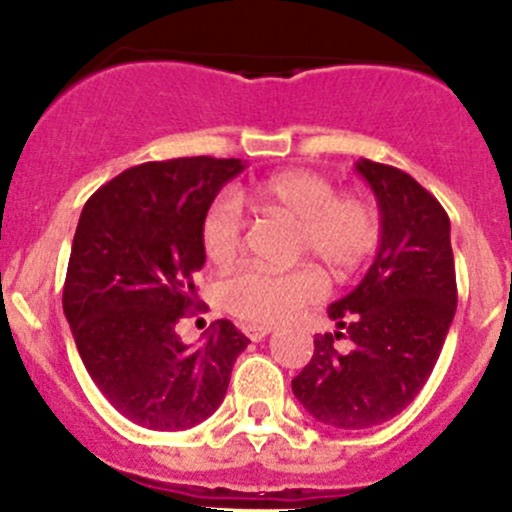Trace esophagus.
I'll return each mask as SVG.
<instances>
[{"instance_id":"esophagus-1","label":"esophagus","mask_w":512,"mask_h":512,"mask_svg":"<svg viewBox=\"0 0 512 512\" xmlns=\"http://www.w3.org/2000/svg\"><path fill=\"white\" fill-rule=\"evenodd\" d=\"M242 332H245V337L252 339V342H260V339H265L267 334L272 332V329L270 327H252V324H245V327H242Z\"/></svg>"}]
</instances>
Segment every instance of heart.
I'll return each mask as SVG.
<instances>
[{
	"label": "heart",
	"mask_w": 512,
	"mask_h": 512,
	"mask_svg": "<svg viewBox=\"0 0 512 512\" xmlns=\"http://www.w3.org/2000/svg\"><path fill=\"white\" fill-rule=\"evenodd\" d=\"M250 200L262 213L294 225V252L317 260L334 277L354 272L379 242L374 205L356 195H337L332 180L314 170L270 175L250 190ZM200 240L215 265L235 260L242 245V213L230 195H220L205 210ZM322 294V275L307 265L287 272L242 267L223 282L225 307L252 327L285 322Z\"/></svg>",
	"instance_id": "b5f03b06"
}]
</instances>
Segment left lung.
I'll list each match as a JSON object with an SVG mask.
<instances>
[{"instance_id":"8db88e82","label":"left lung","mask_w":512,"mask_h":512,"mask_svg":"<svg viewBox=\"0 0 512 512\" xmlns=\"http://www.w3.org/2000/svg\"><path fill=\"white\" fill-rule=\"evenodd\" d=\"M379 205V250L364 280L329 304L343 332L317 334L292 379L299 404L334 428H371L399 416L431 376L456 314L451 220L436 198L394 165L361 158ZM349 336L352 353L333 342Z\"/></svg>"}]
</instances>
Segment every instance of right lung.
<instances>
[{
	"instance_id": "right-lung-1",
	"label": "right lung",
	"mask_w": 512,
	"mask_h": 512,
	"mask_svg": "<svg viewBox=\"0 0 512 512\" xmlns=\"http://www.w3.org/2000/svg\"><path fill=\"white\" fill-rule=\"evenodd\" d=\"M242 170L240 158L143 163L98 188L81 210L64 282L66 322L98 391L143 428L183 431L215 414L250 344L227 319L200 347L175 332L198 307L205 210Z\"/></svg>"
}]
</instances>
